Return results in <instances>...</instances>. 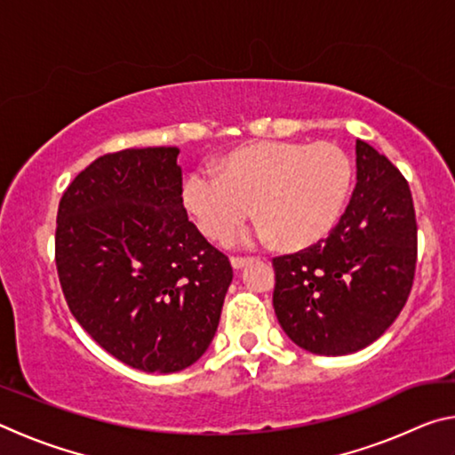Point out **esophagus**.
<instances>
[{
    "mask_svg": "<svg viewBox=\"0 0 455 455\" xmlns=\"http://www.w3.org/2000/svg\"><path fill=\"white\" fill-rule=\"evenodd\" d=\"M252 259L249 257H230V265H233V268H243L251 263Z\"/></svg>",
    "mask_w": 455,
    "mask_h": 455,
    "instance_id": "1",
    "label": "esophagus"
}]
</instances>
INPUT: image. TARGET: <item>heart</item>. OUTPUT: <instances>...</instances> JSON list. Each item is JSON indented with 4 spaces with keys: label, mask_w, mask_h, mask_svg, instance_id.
Listing matches in <instances>:
<instances>
[{
    "label": "heart",
    "mask_w": 455,
    "mask_h": 455,
    "mask_svg": "<svg viewBox=\"0 0 455 455\" xmlns=\"http://www.w3.org/2000/svg\"><path fill=\"white\" fill-rule=\"evenodd\" d=\"M353 166L335 142L265 140L241 146L219 166L198 168L184 184V203L206 238L227 243L251 217L260 238L284 251L321 241L343 212Z\"/></svg>",
    "instance_id": "b5f03b06"
}]
</instances>
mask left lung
<instances>
[{
    "label": "left lung",
    "instance_id": "1",
    "mask_svg": "<svg viewBox=\"0 0 455 455\" xmlns=\"http://www.w3.org/2000/svg\"><path fill=\"white\" fill-rule=\"evenodd\" d=\"M357 184L333 230L275 257L273 307L284 333L317 355H347L379 339L411 292L418 222L403 174L357 140Z\"/></svg>",
    "mask_w": 455,
    "mask_h": 455
}]
</instances>
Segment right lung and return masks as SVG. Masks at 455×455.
<instances>
[{"mask_svg":"<svg viewBox=\"0 0 455 455\" xmlns=\"http://www.w3.org/2000/svg\"><path fill=\"white\" fill-rule=\"evenodd\" d=\"M179 148L96 158L61 195L56 267L76 321L134 369L172 373L209 349L233 267L182 206Z\"/></svg>","mask_w":455,"mask_h":455,"instance_id":"obj_1","label":"right lung"}]
</instances>
